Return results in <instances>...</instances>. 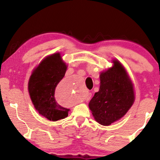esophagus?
I'll list each match as a JSON object with an SVG mask.
<instances>
[{"instance_id": "obj_1", "label": "esophagus", "mask_w": 160, "mask_h": 160, "mask_svg": "<svg viewBox=\"0 0 160 160\" xmlns=\"http://www.w3.org/2000/svg\"><path fill=\"white\" fill-rule=\"evenodd\" d=\"M91 96H92V94L91 93H89V92L87 93V95H86V100H89V99H90Z\"/></svg>"}]
</instances>
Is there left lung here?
Returning <instances> with one entry per match:
<instances>
[{
    "instance_id": "1",
    "label": "left lung",
    "mask_w": 160,
    "mask_h": 160,
    "mask_svg": "<svg viewBox=\"0 0 160 160\" xmlns=\"http://www.w3.org/2000/svg\"><path fill=\"white\" fill-rule=\"evenodd\" d=\"M100 75V86L89 103L94 118L102 125H109L128 112L135 100L132 81L117 60Z\"/></svg>"
}]
</instances>
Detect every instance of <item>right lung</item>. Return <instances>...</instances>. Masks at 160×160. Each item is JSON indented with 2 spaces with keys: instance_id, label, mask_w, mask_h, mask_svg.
I'll list each match as a JSON object with an SVG mask.
<instances>
[{
  "instance_id": "obj_1",
  "label": "right lung",
  "mask_w": 160,
  "mask_h": 160,
  "mask_svg": "<svg viewBox=\"0 0 160 160\" xmlns=\"http://www.w3.org/2000/svg\"><path fill=\"white\" fill-rule=\"evenodd\" d=\"M67 65L60 53L48 56L32 71L28 82V92L39 114L50 121L65 119L69 109L63 108L54 98L55 88L65 76Z\"/></svg>"
}]
</instances>
